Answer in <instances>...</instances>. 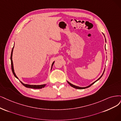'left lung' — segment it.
I'll return each mask as SVG.
<instances>
[{
    "label": "left lung",
    "instance_id": "obj_1",
    "mask_svg": "<svg viewBox=\"0 0 121 121\" xmlns=\"http://www.w3.org/2000/svg\"><path fill=\"white\" fill-rule=\"evenodd\" d=\"M104 73V72H103V74L101 76L99 79H98L97 80H96V81L95 82H94V83H93L92 84H91V85H89V86H87V87H78V86H75V85H73V84H72L71 83H70V82H69L68 81H67V82L68 83V84L70 85L71 86H72V87L75 88H76V89H85V88H88V87H90L91 86H92V85H93V84H94L96 82H97V81H98V80H99V79L102 77V76H103V75Z\"/></svg>",
    "mask_w": 121,
    "mask_h": 121
}]
</instances>
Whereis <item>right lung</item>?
Returning a JSON list of instances; mask_svg holds the SVG:
<instances>
[{
	"mask_svg": "<svg viewBox=\"0 0 121 121\" xmlns=\"http://www.w3.org/2000/svg\"><path fill=\"white\" fill-rule=\"evenodd\" d=\"M13 48H14V46H13L12 49V51H11V56H10V60H11V69H12V73L14 75V76L18 79L17 77L16 76V75H15V73H14V69H13V62H12V52H13ZM54 63V62H53L52 65V66L53 65V64ZM20 82L21 83V84L23 85V86H24L26 87L27 88H33V89H41L42 88H44L45 86V85H28V84H25L22 83V82L20 81Z\"/></svg>",
	"mask_w": 121,
	"mask_h": 121,
	"instance_id": "right-lung-1",
	"label": "right lung"
}]
</instances>
